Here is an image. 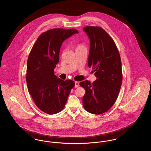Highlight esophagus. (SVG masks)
Segmentation results:
<instances>
[{
  "label": "esophagus",
  "mask_w": 151,
  "mask_h": 151,
  "mask_svg": "<svg viewBox=\"0 0 151 151\" xmlns=\"http://www.w3.org/2000/svg\"><path fill=\"white\" fill-rule=\"evenodd\" d=\"M79 86V82H78V81H75V88H78Z\"/></svg>",
  "instance_id": "1"
}]
</instances>
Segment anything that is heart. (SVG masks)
Wrapping results in <instances>:
<instances>
[{"label": "heart", "instance_id": "b5f03b06", "mask_svg": "<svg viewBox=\"0 0 151 151\" xmlns=\"http://www.w3.org/2000/svg\"><path fill=\"white\" fill-rule=\"evenodd\" d=\"M84 47V46H83L82 45H78V47Z\"/></svg>", "mask_w": 151, "mask_h": 151}]
</instances>
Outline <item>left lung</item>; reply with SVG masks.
I'll use <instances>...</instances> for the list:
<instances>
[{"instance_id": "1", "label": "left lung", "mask_w": 151, "mask_h": 151, "mask_svg": "<svg viewBox=\"0 0 151 151\" xmlns=\"http://www.w3.org/2000/svg\"><path fill=\"white\" fill-rule=\"evenodd\" d=\"M90 40L88 66L97 78L93 83H80L86 90L83 98L84 109L90 113L101 114L114 104L122 82V63L114 40L99 27L83 28Z\"/></svg>"}]
</instances>
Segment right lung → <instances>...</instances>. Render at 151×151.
I'll list each match as a JSON object with an SVG mask.
<instances>
[{
    "mask_svg": "<svg viewBox=\"0 0 151 151\" xmlns=\"http://www.w3.org/2000/svg\"><path fill=\"white\" fill-rule=\"evenodd\" d=\"M79 32L75 29H50L39 36L29 54L26 80L29 93L36 106L48 114L60 112L75 83L54 75L59 52L65 40Z\"/></svg>",
    "mask_w": 151,
    "mask_h": 151,
    "instance_id": "obj_1",
    "label": "right lung"
}]
</instances>
